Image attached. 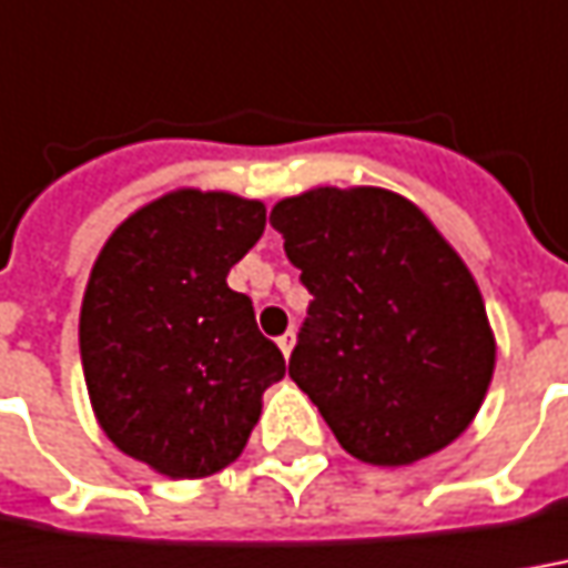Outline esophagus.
I'll return each instance as SVG.
<instances>
[{"instance_id": "obj_1", "label": "esophagus", "mask_w": 568, "mask_h": 568, "mask_svg": "<svg viewBox=\"0 0 568 568\" xmlns=\"http://www.w3.org/2000/svg\"><path fill=\"white\" fill-rule=\"evenodd\" d=\"M276 345H280V351H283L285 357H288V354H292V348H295V333L280 335V338H276Z\"/></svg>"}]
</instances>
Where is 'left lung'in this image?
Instances as JSON below:
<instances>
[{
    "label": "left lung",
    "mask_w": 568,
    "mask_h": 568,
    "mask_svg": "<svg viewBox=\"0 0 568 568\" xmlns=\"http://www.w3.org/2000/svg\"><path fill=\"white\" fill-rule=\"evenodd\" d=\"M270 223L314 295L288 376L338 445L373 466L447 447L478 414L495 335L460 254L388 189L320 186Z\"/></svg>",
    "instance_id": "1"
}]
</instances>
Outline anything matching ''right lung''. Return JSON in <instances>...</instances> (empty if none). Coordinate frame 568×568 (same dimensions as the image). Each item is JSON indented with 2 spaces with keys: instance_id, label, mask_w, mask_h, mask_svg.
<instances>
[{
  "instance_id": "1",
  "label": "right lung",
  "mask_w": 568,
  "mask_h": 568,
  "mask_svg": "<svg viewBox=\"0 0 568 568\" xmlns=\"http://www.w3.org/2000/svg\"><path fill=\"white\" fill-rule=\"evenodd\" d=\"M267 226V207L176 189L139 207L92 264L80 361L92 410L126 457L204 478L242 454L261 395L285 376L248 295L226 285Z\"/></svg>"
}]
</instances>
